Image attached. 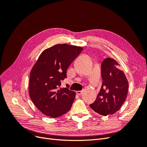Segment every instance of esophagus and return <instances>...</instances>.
<instances>
[{"instance_id": "obj_1", "label": "esophagus", "mask_w": 147, "mask_h": 147, "mask_svg": "<svg viewBox=\"0 0 147 147\" xmlns=\"http://www.w3.org/2000/svg\"><path fill=\"white\" fill-rule=\"evenodd\" d=\"M82 92H83L82 91H76L77 94H78V95H81L82 94Z\"/></svg>"}]
</instances>
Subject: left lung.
<instances>
[{"mask_svg": "<svg viewBox=\"0 0 147 147\" xmlns=\"http://www.w3.org/2000/svg\"><path fill=\"white\" fill-rule=\"evenodd\" d=\"M120 65L113 58L105 59L101 64L102 84L91 108L104 116L114 114L121 107L128 92V82Z\"/></svg>", "mask_w": 147, "mask_h": 147, "instance_id": "1", "label": "left lung"}]
</instances>
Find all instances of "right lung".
Listing matches in <instances>:
<instances>
[{
	"mask_svg": "<svg viewBox=\"0 0 147 147\" xmlns=\"http://www.w3.org/2000/svg\"><path fill=\"white\" fill-rule=\"evenodd\" d=\"M82 50L80 47L57 44L44 50L31 69L29 96L44 115L57 118L71 109L75 92L59 87L67 78V69Z\"/></svg>",
	"mask_w": 147,
	"mask_h": 147,
	"instance_id": "add662e5",
	"label": "right lung"
}]
</instances>
